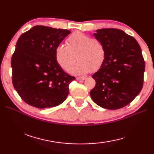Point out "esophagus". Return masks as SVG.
Segmentation results:
<instances>
[{"label": "esophagus", "mask_w": 154, "mask_h": 154, "mask_svg": "<svg viewBox=\"0 0 154 154\" xmlns=\"http://www.w3.org/2000/svg\"><path fill=\"white\" fill-rule=\"evenodd\" d=\"M86 77H76V79L78 81H81V80H85L86 79Z\"/></svg>", "instance_id": "34e87169"}]
</instances>
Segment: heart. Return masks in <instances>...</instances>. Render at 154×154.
<instances>
[{
    "instance_id": "b5f03b06",
    "label": "heart",
    "mask_w": 154,
    "mask_h": 154,
    "mask_svg": "<svg viewBox=\"0 0 154 154\" xmlns=\"http://www.w3.org/2000/svg\"><path fill=\"white\" fill-rule=\"evenodd\" d=\"M67 46L59 45L55 50L57 63L62 69L69 71L77 58L79 62L71 70L74 75L95 72L102 66L106 58V49L97 38L79 31L72 33L66 40Z\"/></svg>"
}]
</instances>
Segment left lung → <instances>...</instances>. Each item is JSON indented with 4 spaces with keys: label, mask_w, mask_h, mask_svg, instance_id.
I'll list each match as a JSON object with an SVG mask.
<instances>
[{
    "label": "left lung",
    "mask_w": 154,
    "mask_h": 154,
    "mask_svg": "<svg viewBox=\"0 0 154 154\" xmlns=\"http://www.w3.org/2000/svg\"><path fill=\"white\" fill-rule=\"evenodd\" d=\"M106 49L105 62L92 77L96 85L90 91L94 102L101 107L118 109L128 105L142 90L145 61L139 44L117 28H103L94 33Z\"/></svg>",
    "instance_id": "left-lung-1"
}]
</instances>
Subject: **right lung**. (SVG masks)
<instances>
[{"mask_svg":"<svg viewBox=\"0 0 154 154\" xmlns=\"http://www.w3.org/2000/svg\"><path fill=\"white\" fill-rule=\"evenodd\" d=\"M71 33L66 29L35 26L18 38L11 58L12 82L25 103L38 109L66 100L75 77L57 63L56 47Z\"/></svg>","mask_w":154,"mask_h":154,"instance_id":"add662e5","label":"right lung"}]
</instances>
